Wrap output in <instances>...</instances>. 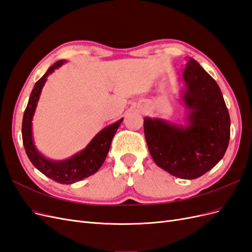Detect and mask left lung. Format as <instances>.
Segmentation results:
<instances>
[{
  "mask_svg": "<svg viewBox=\"0 0 252 252\" xmlns=\"http://www.w3.org/2000/svg\"><path fill=\"white\" fill-rule=\"evenodd\" d=\"M183 100L189 112L187 128L162 120H144L148 149L158 166L184 180L200 178L225 155L230 138V118L217 82L194 59L184 70Z\"/></svg>",
  "mask_w": 252,
  "mask_h": 252,
  "instance_id": "1",
  "label": "left lung"
}]
</instances>
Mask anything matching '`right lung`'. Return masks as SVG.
I'll use <instances>...</instances> for the list:
<instances>
[{"label":"right lung","instance_id":"add662e5","mask_svg":"<svg viewBox=\"0 0 252 252\" xmlns=\"http://www.w3.org/2000/svg\"><path fill=\"white\" fill-rule=\"evenodd\" d=\"M63 62L64 61L61 60L50 66L47 72L35 83L32 94H30L24 117H23L22 138L26 154L35 168L39 169L49 179L60 183V184L67 185L85 179L100 169L106 157H107L113 136L116 134L123 119H121L117 123L104 128L101 132H98L94 136V140L89 143L85 149L72 158L65 159V161H49V159L41 156L35 149L32 142V120L36 107V103L39 101L41 90L45 82H46V78L53 70L62 65Z\"/></svg>","mask_w":252,"mask_h":252}]
</instances>
